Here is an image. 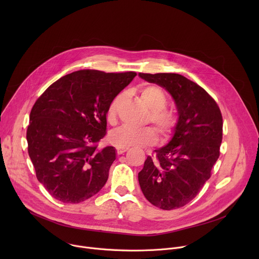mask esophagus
Returning <instances> with one entry per match:
<instances>
[{
    "instance_id": "esophagus-1",
    "label": "esophagus",
    "mask_w": 259,
    "mask_h": 259,
    "mask_svg": "<svg viewBox=\"0 0 259 259\" xmlns=\"http://www.w3.org/2000/svg\"><path fill=\"white\" fill-rule=\"evenodd\" d=\"M116 150H117V153H118L119 155H121V154L125 153V152L128 150V147H127V146H118Z\"/></svg>"
}]
</instances>
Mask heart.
<instances>
[{
  "mask_svg": "<svg viewBox=\"0 0 259 259\" xmlns=\"http://www.w3.org/2000/svg\"><path fill=\"white\" fill-rule=\"evenodd\" d=\"M142 100L151 108L149 120L152 121L159 132L165 136H170L176 129L178 119L174 112L167 108V97L164 90L157 85H147L140 90ZM124 98V93H119L109 102L106 109V120L110 125L117 122L119 107ZM109 141L117 146L139 145L145 146L154 144L158 135L153 127L134 128L130 126H122L110 132Z\"/></svg>",
  "mask_w": 259,
  "mask_h": 259,
  "instance_id": "1",
  "label": "heart"
}]
</instances>
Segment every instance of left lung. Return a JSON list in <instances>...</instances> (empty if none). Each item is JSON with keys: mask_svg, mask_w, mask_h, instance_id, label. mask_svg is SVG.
<instances>
[{"mask_svg": "<svg viewBox=\"0 0 259 259\" xmlns=\"http://www.w3.org/2000/svg\"><path fill=\"white\" fill-rule=\"evenodd\" d=\"M139 77L164 87L174 98L178 123L171 141L155 151L138 173L146 200L163 210L190 203L211 176L223 140V116L208 92L178 73Z\"/></svg>", "mask_w": 259, "mask_h": 259, "instance_id": "1", "label": "left lung"}]
</instances>
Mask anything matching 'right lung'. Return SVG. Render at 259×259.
Returning a JSON list of instances; mask_svg holds the SVG:
<instances>
[{
	"instance_id": "1",
	"label": "right lung",
	"mask_w": 259,
	"mask_h": 259,
	"mask_svg": "<svg viewBox=\"0 0 259 259\" xmlns=\"http://www.w3.org/2000/svg\"><path fill=\"white\" fill-rule=\"evenodd\" d=\"M136 75L77 70L34 102L26 131L28 155L36 178L54 199L78 204L103 188L116 160L114 146L98 149L106 134V109Z\"/></svg>"
}]
</instances>
